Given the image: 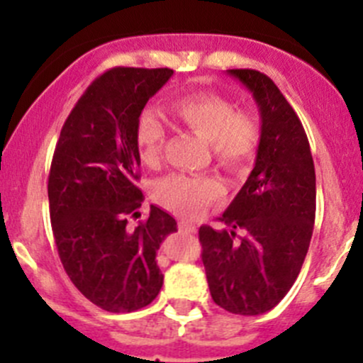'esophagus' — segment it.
<instances>
[{
  "label": "esophagus",
  "mask_w": 363,
  "mask_h": 363,
  "mask_svg": "<svg viewBox=\"0 0 363 363\" xmlns=\"http://www.w3.org/2000/svg\"><path fill=\"white\" fill-rule=\"evenodd\" d=\"M179 230H181V232H186V233H195L196 226L191 225L189 221H184V219H181V221H179Z\"/></svg>",
  "instance_id": "34e87169"
}]
</instances>
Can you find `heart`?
I'll return each mask as SVG.
<instances>
[{"label": "heart", "mask_w": 363, "mask_h": 363, "mask_svg": "<svg viewBox=\"0 0 363 363\" xmlns=\"http://www.w3.org/2000/svg\"><path fill=\"white\" fill-rule=\"evenodd\" d=\"M170 113L189 131L208 142L216 163L228 172H244L258 152L262 130L252 113L235 111L232 100L216 93H191L172 101ZM138 158L156 167L164 144V128L151 112H142L135 126ZM155 200L181 218H195L221 195V184L212 177L170 174L152 189Z\"/></svg>", "instance_id": "b5f03b06"}]
</instances>
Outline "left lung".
<instances>
[{"label":"left lung","instance_id":"8db88e82","mask_svg":"<svg viewBox=\"0 0 363 363\" xmlns=\"http://www.w3.org/2000/svg\"><path fill=\"white\" fill-rule=\"evenodd\" d=\"M252 93L262 119L255 168L219 221L200 226L212 300L256 316L294 286L313 237L316 174L302 123L276 84L256 69H226Z\"/></svg>","mask_w":363,"mask_h":363}]
</instances>
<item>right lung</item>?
Returning a JSON list of instances; mask_svg holds the SVG:
<instances>
[{"label":"right lung","instance_id":"obj_1","mask_svg":"<svg viewBox=\"0 0 363 363\" xmlns=\"http://www.w3.org/2000/svg\"><path fill=\"white\" fill-rule=\"evenodd\" d=\"M170 68L117 67L98 77L65 121L49 174V208L61 263L77 290L108 313L149 306L163 286L156 255L177 223L142 191L135 126Z\"/></svg>","mask_w":363,"mask_h":363}]
</instances>
